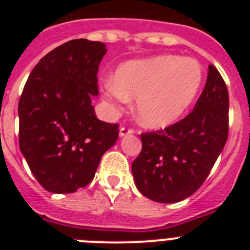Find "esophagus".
Returning a JSON list of instances; mask_svg holds the SVG:
<instances>
[{
	"instance_id": "34e87169",
	"label": "esophagus",
	"mask_w": 250,
	"mask_h": 250,
	"mask_svg": "<svg viewBox=\"0 0 250 250\" xmlns=\"http://www.w3.org/2000/svg\"><path fill=\"white\" fill-rule=\"evenodd\" d=\"M120 136H127V135H131V134H134V129H131V127H120Z\"/></svg>"
}]
</instances>
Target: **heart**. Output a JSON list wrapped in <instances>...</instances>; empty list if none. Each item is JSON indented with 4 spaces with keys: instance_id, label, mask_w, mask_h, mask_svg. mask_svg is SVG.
Segmentation results:
<instances>
[{
    "instance_id": "1",
    "label": "heart",
    "mask_w": 250,
    "mask_h": 250,
    "mask_svg": "<svg viewBox=\"0 0 250 250\" xmlns=\"http://www.w3.org/2000/svg\"><path fill=\"white\" fill-rule=\"evenodd\" d=\"M203 83V68L193 59L163 55L134 60L118 68L104 85L114 110L136 98V118L147 127L169 126L188 111Z\"/></svg>"
}]
</instances>
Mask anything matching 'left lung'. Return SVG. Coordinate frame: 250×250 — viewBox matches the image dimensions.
<instances>
[{
    "mask_svg": "<svg viewBox=\"0 0 250 250\" xmlns=\"http://www.w3.org/2000/svg\"><path fill=\"white\" fill-rule=\"evenodd\" d=\"M228 111L227 85L209 65L193 111L165 129L141 134L143 149L131 165L139 191L158 203H178L195 193L227 143Z\"/></svg>",
    "mask_w": 250,
    "mask_h": 250,
    "instance_id": "8db88e82",
    "label": "left lung"
}]
</instances>
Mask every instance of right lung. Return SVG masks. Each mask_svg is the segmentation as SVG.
Returning a JSON list of instances; mask_svg holds the SVG:
<instances>
[{"label": "right lung", "mask_w": 250, "mask_h": 250, "mask_svg": "<svg viewBox=\"0 0 250 250\" xmlns=\"http://www.w3.org/2000/svg\"><path fill=\"white\" fill-rule=\"evenodd\" d=\"M105 47L76 39L54 48L35 66L20 98V150L51 193L86 187L118 140V124L99 120L91 105Z\"/></svg>", "instance_id": "1"}]
</instances>
